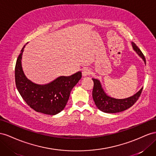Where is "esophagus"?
Masks as SVG:
<instances>
[{
  "label": "esophagus",
  "mask_w": 156,
  "mask_h": 156,
  "mask_svg": "<svg viewBox=\"0 0 156 156\" xmlns=\"http://www.w3.org/2000/svg\"><path fill=\"white\" fill-rule=\"evenodd\" d=\"M82 73L83 76L85 77V76H90L91 74V70L90 69H88L87 68H85V69H83L82 70Z\"/></svg>",
  "instance_id": "obj_1"
}]
</instances>
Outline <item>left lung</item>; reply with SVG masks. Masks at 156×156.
<instances>
[{"label":"left lung","instance_id":"obj_1","mask_svg":"<svg viewBox=\"0 0 156 156\" xmlns=\"http://www.w3.org/2000/svg\"><path fill=\"white\" fill-rule=\"evenodd\" d=\"M132 46L146 63L145 57L140 49L134 42H132ZM92 80L93 81V89L92 92L93 101L97 107L102 112L105 113H117L129 108L139 99L142 89H143L142 88L136 94L127 99H117L110 97L106 94L99 80L95 78H92Z\"/></svg>","mask_w":156,"mask_h":156}]
</instances>
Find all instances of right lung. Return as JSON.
<instances>
[{
	"mask_svg": "<svg viewBox=\"0 0 156 156\" xmlns=\"http://www.w3.org/2000/svg\"><path fill=\"white\" fill-rule=\"evenodd\" d=\"M23 46L17 57L15 67V80L20 94L31 108L38 112L55 115L64 109L70 93L82 78L78 72L70 76H60L46 85L34 83L25 77L21 67Z\"/></svg>",
	"mask_w": 156,
	"mask_h": 156,
	"instance_id": "right-lung-1",
	"label": "right lung"
}]
</instances>
